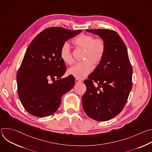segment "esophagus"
Returning a JSON list of instances; mask_svg holds the SVG:
<instances>
[{
	"instance_id": "34e87169",
	"label": "esophagus",
	"mask_w": 152,
	"mask_h": 152,
	"mask_svg": "<svg viewBox=\"0 0 152 152\" xmlns=\"http://www.w3.org/2000/svg\"><path fill=\"white\" fill-rule=\"evenodd\" d=\"M82 82V80H79V79H75V82H76V83H80V82Z\"/></svg>"
}]
</instances>
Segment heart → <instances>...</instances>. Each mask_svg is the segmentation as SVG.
<instances>
[{"label": "heart", "instance_id": "obj_1", "mask_svg": "<svg viewBox=\"0 0 152 152\" xmlns=\"http://www.w3.org/2000/svg\"><path fill=\"white\" fill-rule=\"evenodd\" d=\"M73 44L78 48L85 50L83 60L68 70V74L76 79H82L87 76L93 70V65L97 66L102 61L106 50V43L100 38L93 35L82 34L73 41ZM59 56L61 60L66 64L73 62L72 53L68 43L65 42L60 49Z\"/></svg>", "mask_w": 152, "mask_h": 152}]
</instances>
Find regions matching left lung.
I'll use <instances>...</instances> for the list:
<instances>
[{
  "instance_id": "left-lung-1",
  "label": "left lung",
  "mask_w": 152,
  "mask_h": 152,
  "mask_svg": "<svg viewBox=\"0 0 152 152\" xmlns=\"http://www.w3.org/2000/svg\"><path fill=\"white\" fill-rule=\"evenodd\" d=\"M86 31L102 38L106 50L100 63L84 81L86 90L82 99L83 109L92 119L107 121L121 113L126 103L132 88V65L124 42L115 31Z\"/></svg>"
}]
</instances>
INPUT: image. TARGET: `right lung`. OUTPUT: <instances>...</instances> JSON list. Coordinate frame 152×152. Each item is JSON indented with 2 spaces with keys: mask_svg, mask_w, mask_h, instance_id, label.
Wrapping results in <instances>:
<instances>
[{
  "mask_svg": "<svg viewBox=\"0 0 152 152\" xmlns=\"http://www.w3.org/2000/svg\"><path fill=\"white\" fill-rule=\"evenodd\" d=\"M81 32L51 27L38 34L30 43L17 73L18 96L30 114L38 117L53 114L62 96L73 87V76L61 79L66 66L59 51L65 42ZM49 79L53 83L48 82Z\"/></svg>",
  "mask_w": 152,
  "mask_h": 152,
  "instance_id": "add662e5",
  "label": "right lung"
}]
</instances>
